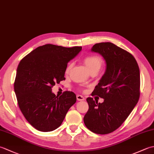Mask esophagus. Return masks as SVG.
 Here are the masks:
<instances>
[{
    "label": "esophagus",
    "instance_id": "1",
    "mask_svg": "<svg viewBox=\"0 0 154 154\" xmlns=\"http://www.w3.org/2000/svg\"><path fill=\"white\" fill-rule=\"evenodd\" d=\"M77 100H79V101H82V100H85V98L83 96L78 94V95H77Z\"/></svg>",
    "mask_w": 154,
    "mask_h": 154
}]
</instances>
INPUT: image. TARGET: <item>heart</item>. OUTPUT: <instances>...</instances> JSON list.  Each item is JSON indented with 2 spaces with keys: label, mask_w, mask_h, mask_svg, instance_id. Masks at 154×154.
<instances>
[{
  "label": "heart",
  "mask_w": 154,
  "mask_h": 154,
  "mask_svg": "<svg viewBox=\"0 0 154 154\" xmlns=\"http://www.w3.org/2000/svg\"><path fill=\"white\" fill-rule=\"evenodd\" d=\"M83 62L85 64L89 70L92 72L94 71H99L103 64V60L99 55H88L85 56L83 58ZM73 63H69L67 66L65 68V73L68 74L69 73L72 67Z\"/></svg>",
  "instance_id": "1"
}]
</instances>
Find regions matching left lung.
<instances>
[{
  "mask_svg": "<svg viewBox=\"0 0 154 154\" xmlns=\"http://www.w3.org/2000/svg\"><path fill=\"white\" fill-rule=\"evenodd\" d=\"M91 51L102 55L106 61L105 73L92 93L104 102L88 97L89 110L83 120L91 132L107 134L122 125L138 103L140 69L131 54L110 42L94 44Z\"/></svg>",
  "mask_w": 154,
  "mask_h": 154,
  "instance_id": "1",
  "label": "left lung"
}]
</instances>
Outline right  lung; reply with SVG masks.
<instances>
[{"label":"right lung","instance_id":"1","mask_svg":"<svg viewBox=\"0 0 154 154\" xmlns=\"http://www.w3.org/2000/svg\"><path fill=\"white\" fill-rule=\"evenodd\" d=\"M81 49L45 44L32 51L19 63L14 83L18 106L28 122L39 131L57 129L76 103L72 91H66L58 97L51 88L65 79L67 63Z\"/></svg>","mask_w":154,"mask_h":154}]
</instances>
